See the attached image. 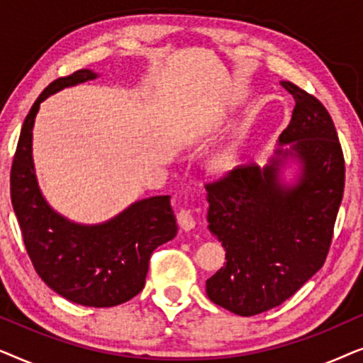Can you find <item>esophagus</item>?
<instances>
[{
  "label": "esophagus",
  "instance_id": "obj_1",
  "mask_svg": "<svg viewBox=\"0 0 363 363\" xmlns=\"http://www.w3.org/2000/svg\"><path fill=\"white\" fill-rule=\"evenodd\" d=\"M178 225L182 226V230L185 231H190L193 228L196 226V221H195V216L191 215L190 210H182L178 213Z\"/></svg>",
  "mask_w": 363,
  "mask_h": 363
}]
</instances>
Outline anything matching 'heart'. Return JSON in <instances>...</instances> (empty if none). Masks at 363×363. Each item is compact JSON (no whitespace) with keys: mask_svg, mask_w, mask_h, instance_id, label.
Wrapping results in <instances>:
<instances>
[{"mask_svg":"<svg viewBox=\"0 0 363 363\" xmlns=\"http://www.w3.org/2000/svg\"><path fill=\"white\" fill-rule=\"evenodd\" d=\"M220 167H226V160H221L220 162Z\"/></svg>","mask_w":363,"mask_h":363,"instance_id":"obj_1","label":"heart"}]
</instances>
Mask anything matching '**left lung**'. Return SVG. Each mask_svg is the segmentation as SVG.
<instances>
[{
    "instance_id": "obj_1",
    "label": "left lung",
    "mask_w": 363,
    "mask_h": 363,
    "mask_svg": "<svg viewBox=\"0 0 363 363\" xmlns=\"http://www.w3.org/2000/svg\"><path fill=\"white\" fill-rule=\"evenodd\" d=\"M289 125L269 165L236 167L206 183L208 228L226 250V264L206 281L215 304L250 317L281 306L324 266L344 196L345 162L327 108L296 84ZM287 156L303 167L296 186L280 180Z\"/></svg>"
}]
</instances>
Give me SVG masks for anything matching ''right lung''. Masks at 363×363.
<instances>
[{
	"mask_svg": "<svg viewBox=\"0 0 363 363\" xmlns=\"http://www.w3.org/2000/svg\"><path fill=\"white\" fill-rule=\"evenodd\" d=\"M81 69L44 89L23 123L11 167V203L28 256L39 277L59 296L89 307L130 301L145 286L152 252L177 236L170 196L133 203L102 225H77L48 205L33 163V125L39 104L64 87L92 81Z\"/></svg>",
	"mask_w": 363,
	"mask_h": 363,
	"instance_id": "1",
	"label": "right lung"
}]
</instances>
